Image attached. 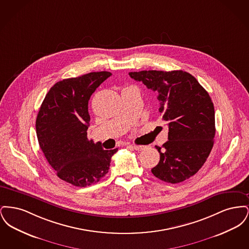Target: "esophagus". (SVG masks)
<instances>
[{"label": "esophagus", "instance_id": "34e87169", "mask_svg": "<svg viewBox=\"0 0 249 249\" xmlns=\"http://www.w3.org/2000/svg\"><path fill=\"white\" fill-rule=\"evenodd\" d=\"M132 148H134L135 150H137V151H141V150H143L144 148H145V146L144 145H137V144H133L132 145Z\"/></svg>", "mask_w": 249, "mask_h": 249}]
</instances>
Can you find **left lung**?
Listing matches in <instances>:
<instances>
[{"label": "left lung", "instance_id": "8db88e82", "mask_svg": "<svg viewBox=\"0 0 249 249\" xmlns=\"http://www.w3.org/2000/svg\"><path fill=\"white\" fill-rule=\"evenodd\" d=\"M130 77L158 93L160 113L168 122V141L152 168L155 177L177 184L194 176L213 148L214 109L208 92L187 71H130Z\"/></svg>", "mask_w": 249, "mask_h": 249}]
</instances>
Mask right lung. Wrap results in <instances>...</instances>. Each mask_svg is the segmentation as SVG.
<instances>
[{
	"instance_id": "1",
	"label": "right lung",
	"mask_w": 249,
	"mask_h": 249,
	"mask_svg": "<svg viewBox=\"0 0 249 249\" xmlns=\"http://www.w3.org/2000/svg\"><path fill=\"white\" fill-rule=\"evenodd\" d=\"M112 75L93 71L55 84L46 95L36 118L39 145L61 180L87 187L104 178L118 148L105 150L88 139L89 101L96 89Z\"/></svg>"
}]
</instances>
